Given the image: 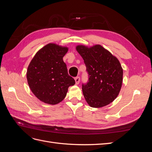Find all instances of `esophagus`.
I'll return each mask as SVG.
<instances>
[{"mask_svg": "<svg viewBox=\"0 0 152 152\" xmlns=\"http://www.w3.org/2000/svg\"><path fill=\"white\" fill-rule=\"evenodd\" d=\"M75 84L77 85L79 84L80 82V77H77L75 78Z\"/></svg>", "mask_w": 152, "mask_h": 152, "instance_id": "1", "label": "esophagus"}]
</instances>
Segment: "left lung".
<instances>
[{"label":"left lung","instance_id":"1","mask_svg":"<svg viewBox=\"0 0 152 152\" xmlns=\"http://www.w3.org/2000/svg\"><path fill=\"white\" fill-rule=\"evenodd\" d=\"M76 50L83 58L89 77L82 87L87 104L102 108L113 102L123 81V69L117 58L99 44L77 45Z\"/></svg>","mask_w":152,"mask_h":152}]
</instances>
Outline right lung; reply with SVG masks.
<instances>
[{"label": "right lung", "mask_w": 152, "mask_h": 152, "mask_svg": "<svg viewBox=\"0 0 152 152\" xmlns=\"http://www.w3.org/2000/svg\"><path fill=\"white\" fill-rule=\"evenodd\" d=\"M68 50L66 46L49 43L31 60L26 79L31 92L41 102L52 105L60 103L66 97L68 87L75 84L63 59Z\"/></svg>", "instance_id": "obj_1"}]
</instances>
